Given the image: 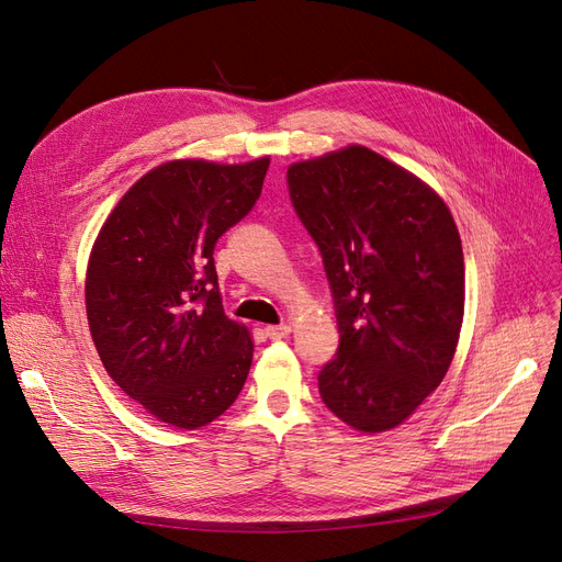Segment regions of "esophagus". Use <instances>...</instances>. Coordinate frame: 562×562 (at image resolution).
<instances>
[{
    "label": "esophagus",
    "mask_w": 562,
    "mask_h": 562,
    "mask_svg": "<svg viewBox=\"0 0 562 562\" xmlns=\"http://www.w3.org/2000/svg\"><path fill=\"white\" fill-rule=\"evenodd\" d=\"M288 333H291V326H285V323H281V326H267V328H265V335H267L269 339L288 337Z\"/></svg>",
    "instance_id": "1"
}]
</instances>
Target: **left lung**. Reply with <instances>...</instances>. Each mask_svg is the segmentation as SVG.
I'll return each instance as SVG.
<instances>
[{
  "label": "left lung",
  "mask_w": 562,
  "mask_h": 562,
  "mask_svg": "<svg viewBox=\"0 0 562 562\" xmlns=\"http://www.w3.org/2000/svg\"><path fill=\"white\" fill-rule=\"evenodd\" d=\"M326 269L339 347L318 394L349 427L394 429L443 382L464 316V252L434 190L361 145L288 168Z\"/></svg>",
  "instance_id": "1"
}]
</instances>
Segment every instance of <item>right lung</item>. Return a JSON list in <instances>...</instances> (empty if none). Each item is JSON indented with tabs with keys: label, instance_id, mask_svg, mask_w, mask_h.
<instances>
[{
	"label": "right lung",
	"instance_id": "1",
	"mask_svg": "<svg viewBox=\"0 0 562 562\" xmlns=\"http://www.w3.org/2000/svg\"><path fill=\"white\" fill-rule=\"evenodd\" d=\"M269 159L168 161L100 229L87 271L91 337L110 378L157 419L196 429L239 396L252 361L229 321L213 250L260 199Z\"/></svg>",
	"mask_w": 562,
	"mask_h": 562
}]
</instances>
